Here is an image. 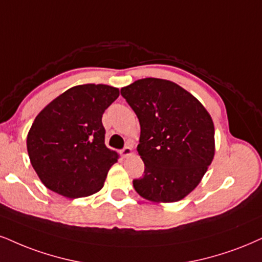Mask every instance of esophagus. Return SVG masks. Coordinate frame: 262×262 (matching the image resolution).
Instances as JSON below:
<instances>
[{
	"instance_id": "esophagus-1",
	"label": "esophagus",
	"mask_w": 262,
	"mask_h": 262,
	"mask_svg": "<svg viewBox=\"0 0 262 262\" xmlns=\"http://www.w3.org/2000/svg\"><path fill=\"white\" fill-rule=\"evenodd\" d=\"M120 154L122 157H127V156H131L132 154V148L130 146H126L122 148V149L120 150Z\"/></svg>"
}]
</instances>
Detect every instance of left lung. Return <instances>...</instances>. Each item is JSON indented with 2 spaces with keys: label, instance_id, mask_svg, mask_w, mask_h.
I'll return each instance as SVG.
<instances>
[{
  "label": "left lung",
  "instance_id": "1",
  "mask_svg": "<svg viewBox=\"0 0 262 262\" xmlns=\"http://www.w3.org/2000/svg\"><path fill=\"white\" fill-rule=\"evenodd\" d=\"M120 92L141 125L137 150L144 172L134 180L135 189L151 202H179L198 186L214 158L211 116L195 97L167 80L147 77Z\"/></svg>",
  "mask_w": 262,
  "mask_h": 262
}]
</instances>
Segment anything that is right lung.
<instances>
[{
    "mask_svg": "<svg viewBox=\"0 0 262 262\" xmlns=\"http://www.w3.org/2000/svg\"><path fill=\"white\" fill-rule=\"evenodd\" d=\"M118 97L119 90L108 85L75 86L35 118L28 135V153L48 189L80 198L102 188L119 157L105 147L102 115Z\"/></svg>",
    "mask_w": 262,
    "mask_h": 262,
    "instance_id": "1",
    "label": "right lung"
}]
</instances>
